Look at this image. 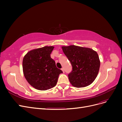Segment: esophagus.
<instances>
[{"instance_id": "esophagus-1", "label": "esophagus", "mask_w": 122, "mask_h": 122, "mask_svg": "<svg viewBox=\"0 0 122 122\" xmlns=\"http://www.w3.org/2000/svg\"><path fill=\"white\" fill-rule=\"evenodd\" d=\"M61 70L62 71V72H63L64 73H65V71H64V69L62 68H61Z\"/></svg>"}]
</instances>
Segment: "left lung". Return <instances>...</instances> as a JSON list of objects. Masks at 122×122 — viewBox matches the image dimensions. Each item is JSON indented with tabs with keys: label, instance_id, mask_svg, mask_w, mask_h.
Listing matches in <instances>:
<instances>
[{
	"label": "left lung",
	"instance_id": "8db88e82",
	"mask_svg": "<svg viewBox=\"0 0 122 122\" xmlns=\"http://www.w3.org/2000/svg\"><path fill=\"white\" fill-rule=\"evenodd\" d=\"M61 48L72 66V71L68 74L72 86L83 87L93 83L97 76L100 66L97 52L88 48L75 45Z\"/></svg>",
	"mask_w": 122,
	"mask_h": 122
}]
</instances>
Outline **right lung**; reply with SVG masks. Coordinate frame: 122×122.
Listing matches in <instances>:
<instances>
[{
	"mask_svg": "<svg viewBox=\"0 0 122 122\" xmlns=\"http://www.w3.org/2000/svg\"><path fill=\"white\" fill-rule=\"evenodd\" d=\"M53 46H45L30 50L23 60L25 78L32 86L46 91L56 86L58 76L62 73L58 69L50 54Z\"/></svg>",
	"mask_w": 122,
	"mask_h": 122,
	"instance_id": "obj_1",
	"label": "right lung"
}]
</instances>
